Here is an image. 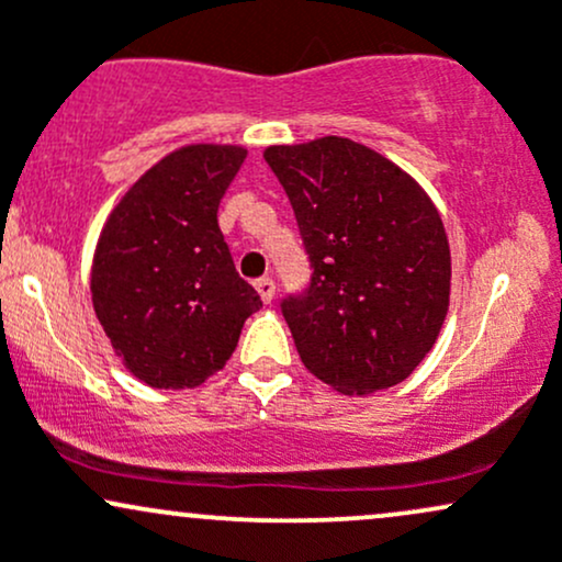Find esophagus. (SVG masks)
<instances>
[{
    "mask_svg": "<svg viewBox=\"0 0 562 562\" xmlns=\"http://www.w3.org/2000/svg\"><path fill=\"white\" fill-rule=\"evenodd\" d=\"M256 290H259V295H261L263 303H272V299H274V280H269V277H261V280H256Z\"/></svg>",
    "mask_w": 562,
    "mask_h": 562,
    "instance_id": "1",
    "label": "esophagus"
}]
</instances>
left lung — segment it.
Returning <instances> with one entry per match:
<instances>
[{"label":"left lung","instance_id":"1","mask_svg":"<svg viewBox=\"0 0 562 562\" xmlns=\"http://www.w3.org/2000/svg\"><path fill=\"white\" fill-rule=\"evenodd\" d=\"M312 285L282 301L301 362L346 396L402 383L449 312L451 256L434 200L404 169L346 137L269 145Z\"/></svg>","mask_w":562,"mask_h":562}]
</instances>
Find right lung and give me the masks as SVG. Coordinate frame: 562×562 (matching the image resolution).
Instances as JSON below:
<instances>
[{"instance_id": "right-lung-1", "label": "right lung", "mask_w": 562, "mask_h": 562, "mask_svg": "<svg viewBox=\"0 0 562 562\" xmlns=\"http://www.w3.org/2000/svg\"><path fill=\"white\" fill-rule=\"evenodd\" d=\"M248 150L184 145L124 192L94 248V314L150 389H195L227 364L261 295L235 272L218 203Z\"/></svg>"}]
</instances>
